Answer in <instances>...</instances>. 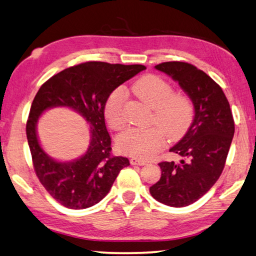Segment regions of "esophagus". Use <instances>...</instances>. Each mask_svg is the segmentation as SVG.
I'll return each instance as SVG.
<instances>
[{
    "instance_id": "obj_1",
    "label": "esophagus",
    "mask_w": 256,
    "mask_h": 256,
    "mask_svg": "<svg viewBox=\"0 0 256 256\" xmlns=\"http://www.w3.org/2000/svg\"><path fill=\"white\" fill-rule=\"evenodd\" d=\"M130 162H131L132 166H146V161L141 160V159H136V158H132V159L130 160Z\"/></svg>"
}]
</instances>
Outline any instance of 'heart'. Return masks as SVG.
<instances>
[{
  "label": "heart",
  "instance_id": "b5f03b06",
  "mask_svg": "<svg viewBox=\"0 0 256 256\" xmlns=\"http://www.w3.org/2000/svg\"><path fill=\"white\" fill-rule=\"evenodd\" d=\"M132 92L152 110L148 124L153 126L128 130L118 136V146L128 156L148 160L164 148L166 136L171 141H178L186 136L194 122V103L189 96L174 92L172 85L156 75L141 77L133 84ZM126 92L118 87L105 102V118L114 131L126 126Z\"/></svg>",
  "mask_w": 256,
  "mask_h": 256
}]
</instances>
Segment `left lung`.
<instances>
[{"label":"left lung","mask_w":256,"mask_h":256,"mask_svg":"<svg viewBox=\"0 0 256 256\" xmlns=\"http://www.w3.org/2000/svg\"><path fill=\"white\" fill-rule=\"evenodd\" d=\"M156 68L189 95L194 118L182 140L170 148L182 160L178 164L160 162L161 178L150 194L166 206L184 207L202 198L220 176L234 136V118L222 87L206 72L184 62H162Z\"/></svg>","instance_id":"1"}]
</instances>
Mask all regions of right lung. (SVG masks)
Here are the masks:
<instances>
[{
	"instance_id": "right-lung-1",
	"label": "right lung",
	"mask_w": 256,
	"mask_h": 256,
	"mask_svg": "<svg viewBox=\"0 0 256 256\" xmlns=\"http://www.w3.org/2000/svg\"><path fill=\"white\" fill-rule=\"evenodd\" d=\"M144 69L142 64L87 62L56 74L36 92L26 120L32 164L41 184L62 206L85 209L96 205L108 194L120 171L130 166L128 158L113 156L104 106L116 87ZM54 106L75 109L91 125L90 148L76 162H54L40 146L36 120L44 110Z\"/></svg>"
}]
</instances>
